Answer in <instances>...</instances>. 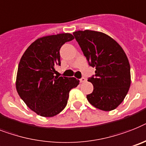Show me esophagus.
<instances>
[{
	"mask_svg": "<svg viewBox=\"0 0 146 146\" xmlns=\"http://www.w3.org/2000/svg\"><path fill=\"white\" fill-rule=\"evenodd\" d=\"M86 78H80V83H84V82L86 81Z\"/></svg>",
	"mask_w": 146,
	"mask_h": 146,
	"instance_id": "1",
	"label": "esophagus"
}]
</instances>
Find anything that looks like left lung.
<instances>
[{
    "instance_id": "1",
    "label": "left lung",
    "mask_w": 146,
    "mask_h": 146,
    "mask_svg": "<svg viewBox=\"0 0 146 146\" xmlns=\"http://www.w3.org/2000/svg\"><path fill=\"white\" fill-rule=\"evenodd\" d=\"M96 75L88 79L93 91L86 96L92 106L111 111L123 102L131 86V67L119 43L102 32L85 30L73 33Z\"/></svg>"
}]
</instances>
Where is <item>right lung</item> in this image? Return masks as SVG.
<instances>
[{
	"instance_id": "1",
	"label": "right lung",
	"mask_w": 146,
	"mask_h": 146,
	"mask_svg": "<svg viewBox=\"0 0 146 146\" xmlns=\"http://www.w3.org/2000/svg\"><path fill=\"white\" fill-rule=\"evenodd\" d=\"M74 39L71 33H60L35 40L21 56L15 86L19 96L31 110L43 117H52L66 108L68 93L79 84L75 78L55 76L60 66V50Z\"/></svg>"
}]
</instances>
